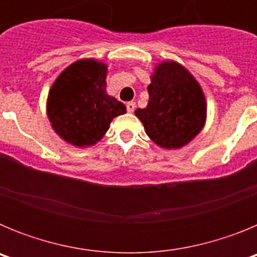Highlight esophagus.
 Returning a JSON list of instances; mask_svg holds the SVG:
<instances>
[{"label": "esophagus", "mask_w": 257, "mask_h": 257, "mask_svg": "<svg viewBox=\"0 0 257 257\" xmlns=\"http://www.w3.org/2000/svg\"><path fill=\"white\" fill-rule=\"evenodd\" d=\"M126 108H127V112L133 113L134 110H135V108H136L135 101H128V103L126 104Z\"/></svg>", "instance_id": "obj_1"}]
</instances>
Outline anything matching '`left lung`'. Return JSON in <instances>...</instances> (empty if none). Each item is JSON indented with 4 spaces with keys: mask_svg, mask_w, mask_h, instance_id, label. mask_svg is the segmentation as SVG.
Masks as SVG:
<instances>
[{
    "mask_svg": "<svg viewBox=\"0 0 257 257\" xmlns=\"http://www.w3.org/2000/svg\"><path fill=\"white\" fill-rule=\"evenodd\" d=\"M148 86L147 108L136 109L147 135L162 148L187 145L206 121V100L201 86L176 61L158 64Z\"/></svg>",
    "mask_w": 257,
    "mask_h": 257,
    "instance_id": "1",
    "label": "left lung"
}]
</instances>
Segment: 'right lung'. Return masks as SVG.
I'll return each mask as SVG.
<instances>
[{
	"instance_id": "obj_1",
	"label": "right lung",
	"mask_w": 257,
	"mask_h": 257,
	"mask_svg": "<svg viewBox=\"0 0 257 257\" xmlns=\"http://www.w3.org/2000/svg\"><path fill=\"white\" fill-rule=\"evenodd\" d=\"M106 65L83 59L63 70L51 86L47 115L55 133L76 147L99 142L126 106L106 94Z\"/></svg>"
}]
</instances>
